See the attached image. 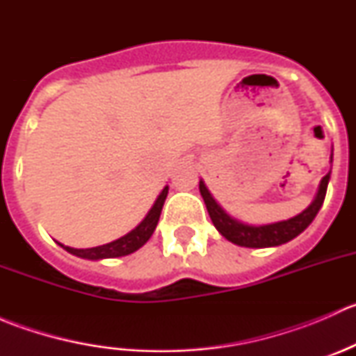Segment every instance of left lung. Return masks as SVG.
<instances>
[{
    "mask_svg": "<svg viewBox=\"0 0 356 356\" xmlns=\"http://www.w3.org/2000/svg\"><path fill=\"white\" fill-rule=\"evenodd\" d=\"M329 179H331V170L327 172V175L322 177L314 201H312L301 213L294 215V217L288 218V220L274 222V224L265 225H250L238 220V218L231 217V215L215 201V198L211 196V193L208 191V188L204 186L203 181H200V193L201 196H203L204 204H207V210L211 222H213L217 231L220 232L227 241L245 248H270L281 246L284 245V243L291 241V239H294L296 236H300L301 232L314 222L315 215L318 213L322 203H324Z\"/></svg>",
    "mask_w": 356,
    "mask_h": 356,
    "instance_id": "8db88e82",
    "label": "left lung"
}]
</instances>
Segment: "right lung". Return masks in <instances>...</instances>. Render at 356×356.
Instances as JSON below:
<instances>
[{
    "label": "right lung",
    "mask_w": 356,
    "mask_h": 356,
    "mask_svg": "<svg viewBox=\"0 0 356 356\" xmlns=\"http://www.w3.org/2000/svg\"><path fill=\"white\" fill-rule=\"evenodd\" d=\"M168 195V186H165L163 191L158 195V198L153 203V207L149 208V211L146 213V217L132 229L131 232H127L122 238L115 239V241L106 243V245L95 246V248H86V250H77V248H70L58 243L63 250H67L68 253L75 254L79 258H86V260H103V258H117V257H125V254H131L134 251H138L143 245H146L152 234L155 232L158 220H160L161 208H163L165 198Z\"/></svg>",
    "instance_id": "obj_1"
}]
</instances>
